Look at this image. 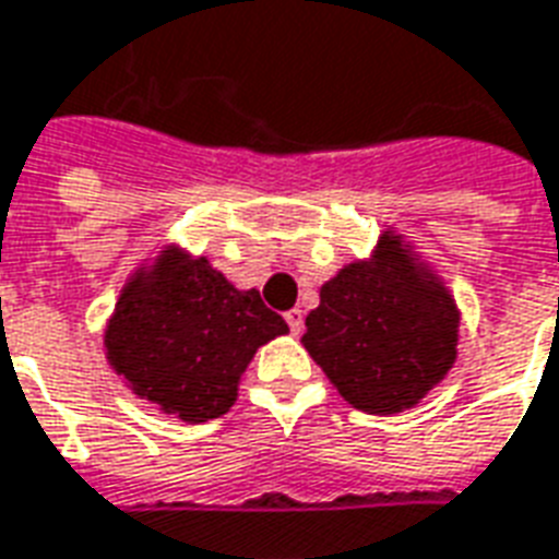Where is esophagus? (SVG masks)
Returning <instances> with one entry per match:
<instances>
[{"mask_svg":"<svg viewBox=\"0 0 559 559\" xmlns=\"http://www.w3.org/2000/svg\"><path fill=\"white\" fill-rule=\"evenodd\" d=\"M284 320H287V325H290L293 334H301V329H305V313H301L299 308H293V311L284 313Z\"/></svg>","mask_w":559,"mask_h":559,"instance_id":"obj_1","label":"esophagus"}]
</instances>
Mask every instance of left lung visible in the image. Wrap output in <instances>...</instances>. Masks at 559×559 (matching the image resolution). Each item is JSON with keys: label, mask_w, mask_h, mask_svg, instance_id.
<instances>
[{"label": "left lung", "mask_w": 559, "mask_h": 559, "mask_svg": "<svg viewBox=\"0 0 559 559\" xmlns=\"http://www.w3.org/2000/svg\"><path fill=\"white\" fill-rule=\"evenodd\" d=\"M305 329L301 343L322 373L370 415L412 408L456 361V305L391 234L373 260L349 263L322 284Z\"/></svg>", "instance_id": "1"}]
</instances>
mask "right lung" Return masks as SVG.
Returning <instances> with one entry per match:
<instances>
[{
	"label": "right lung",
	"mask_w": 559,
	"mask_h": 559,
	"mask_svg": "<svg viewBox=\"0 0 559 559\" xmlns=\"http://www.w3.org/2000/svg\"><path fill=\"white\" fill-rule=\"evenodd\" d=\"M287 332L258 290H237L206 258L165 251L156 272L123 287L106 329V358L135 394L204 424L237 400L258 346Z\"/></svg>",
	"instance_id": "right-lung-1"
}]
</instances>
